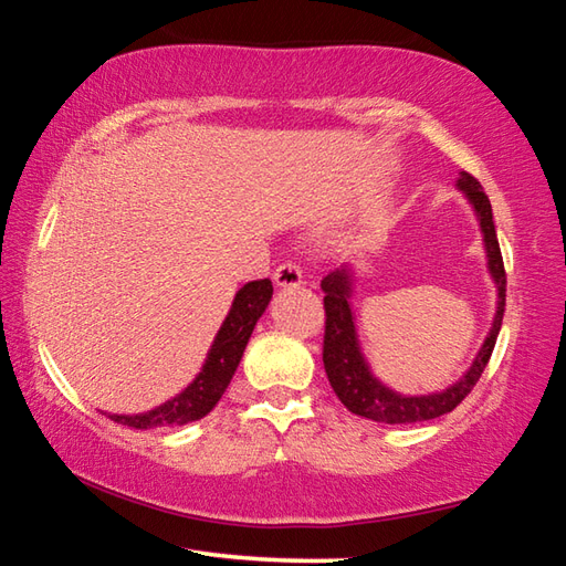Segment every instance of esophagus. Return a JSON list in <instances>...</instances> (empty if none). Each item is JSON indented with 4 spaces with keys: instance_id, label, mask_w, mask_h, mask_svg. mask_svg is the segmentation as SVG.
<instances>
[{
    "instance_id": "esophagus-1",
    "label": "esophagus",
    "mask_w": 566,
    "mask_h": 566,
    "mask_svg": "<svg viewBox=\"0 0 566 566\" xmlns=\"http://www.w3.org/2000/svg\"><path fill=\"white\" fill-rule=\"evenodd\" d=\"M274 284L282 286V290H296L302 284V270L300 264L284 262L274 270Z\"/></svg>"
}]
</instances>
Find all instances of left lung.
<instances>
[{"label":"left lung","mask_w":566,"mask_h":566,"mask_svg":"<svg viewBox=\"0 0 566 566\" xmlns=\"http://www.w3.org/2000/svg\"><path fill=\"white\" fill-rule=\"evenodd\" d=\"M459 191H464V197L472 205L479 229L484 237L486 249V270H490L492 280L496 284V312L492 329L486 334L482 349L476 352L472 367L467 369V375L454 381L452 387L442 391H432V395H401V391L389 389L387 385L371 375L367 359H364L357 327H354V312H352V272L347 266L334 270L322 280L324 292V312H327V327H324V369H327L329 385L334 395L347 407L352 415H359L371 421H385V424H411V421H427L437 419L452 411L459 401H462L469 391L482 377L486 361L492 357V349L496 344V334L502 329L504 317V300H506V274L504 262L500 252V242H496L494 232V219H492V205L490 197L482 191V185L462 171L457 179Z\"/></svg>","instance_id":"1"}]
</instances>
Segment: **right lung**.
Listing matches in <instances>:
<instances>
[{
	"label": "right lung",
	"mask_w": 566,
	"mask_h": 566,
	"mask_svg": "<svg viewBox=\"0 0 566 566\" xmlns=\"http://www.w3.org/2000/svg\"><path fill=\"white\" fill-rule=\"evenodd\" d=\"M272 282L256 280L247 282L242 290L234 294V302L229 306V314L219 327L212 342V349L207 352L205 367L195 381L179 391L175 399L165 401L142 415H107L112 421L134 429H157V427H181L189 421L207 417L217 407V401L232 381L239 367V359L247 349V342L252 337L256 319L262 317L266 304L272 300Z\"/></svg>",
	"instance_id": "add662e5"
}]
</instances>
